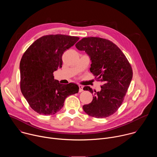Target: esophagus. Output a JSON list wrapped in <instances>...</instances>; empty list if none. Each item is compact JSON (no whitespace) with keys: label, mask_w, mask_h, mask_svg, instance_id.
Listing matches in <instances>:
<instances>
[{"label":"esophagus","mask_w":157,"mask_h":157,"mask_svg":"<svg viewBox=\"0 0 157 157\" xmlns=\"http://www.w3.org/2000/svg\"><path fill=\"white\" fill-rule=\"evenodd\" d=\"M84 90H83V86H81V85H79V92L81 93V92H82Z\"/></svg>","instance_id":"1"}]
</instances>
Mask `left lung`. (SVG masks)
Returning a JSON list of instances; mask_svg holds the SVG:
<instances>
[{
  "label": "left lung",
  "mask_w": 157,
  "mask_h": 157,
  "mask_svg": "<svg viewBox=\"0 0 157 157\" xmlns=\"http://www.w3.org/2000/svg\"><path fill=\"white\" fill-rule=\"evenodd\" d=\"M75 46L90 57L91 72L104 84L99 92L94 91L92 102L82 106L84 111L98 119L113 115L121 105L132 79L128 61L116 44L104 38H83ZM83 89L94 92L89 86Z\"/></svg>",
  "instance_id": "obj_1"
}]
</instances>
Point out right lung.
<instances>
[{
  "label": "right lung",
  "instance_id": "right-lung-1",
  "mask_svg": "<svg viewBox=\"0 0 157 157\" xmlns=\"http://www.w3.org/2000/svg\"><path fill=\"white\" fill-rule=\"evenodd\" d=\"M79 38L65 35L43 36L34 41L20 63V89L31 108L43 115L59 111L65 99L78 93L75 83L62 84L54 79L53 72L62 66V55Z\"/></svg>",
  "mask_w": 157,
  "mask_h": 157
}]
</instances>
